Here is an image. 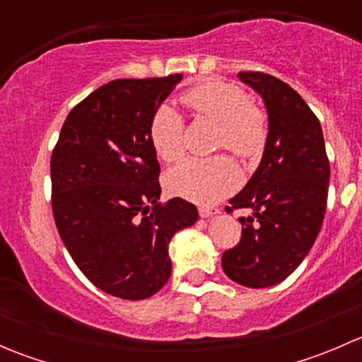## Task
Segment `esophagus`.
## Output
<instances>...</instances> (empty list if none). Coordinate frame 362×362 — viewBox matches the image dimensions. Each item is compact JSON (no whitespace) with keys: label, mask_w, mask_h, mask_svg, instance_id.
I'll return each instance as SVG.
<instances>
[{"label":"esophagus","mask_w":362,"mask_h":362,"mask_svg":"<svg viewBox=\"0 0 362 362\" xmlns=\"http://www.w3.org/2000/svg\"><path fill=\"white\" fill-rule=\"evenodd\" d=\"M217 214H218L217 208H210V206L199 208V215H202L203 218H208V217H211V215H217Z\"/></svg>","instance_id":"esophagus-1"}]
</instances>
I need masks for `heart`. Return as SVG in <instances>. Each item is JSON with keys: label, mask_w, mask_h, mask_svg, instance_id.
<instances>
[{"label": "heart", "mask_w": 362, "mask_h": 362, "mask_svg": "<svg viewBox=\"0 0 362 362\" xmlns=\"http://www.w3.org/2000/svg\"><path fill=\"white\" fill-rule=\"evenodd\" d=\"M184 103L198 115L218 122L217 147L238 158L254 160L262 154L268 138V117L254 105L240 86L210 80L182 94ZM148 138L156 154L171 163L184 152V119L171 105L163 103L152 113ZM242 182L238 166L229 156L187 158L166 173L171 194L199 204H211L231 194Z\"/></svg>", "instance_id": "heart-1"}]
</instances>
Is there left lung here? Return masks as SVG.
<instances>
[{"label": "left lung", "mask_w": 362, "mask_h": 362, "mask_svg": "<svg viewBox=\"0 0 362 362\" xmlns=\"http://www.w3.org/2000/svg\"><path fill=\"white\" fill-rule=\"evenodd\" d=\"M238 76L264 101L268 138L259 168L226 208L254 217L238 218L242 240L222 254V268L240 286L262 289L286 280L319 236L329 160L319 119L293 87L261 71Z\"/></svg>", "instance_id": "left-lung-1"}]
</instances>
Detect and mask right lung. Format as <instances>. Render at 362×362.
Masks as SVG:
<instances>
[{
	"mask_svg": "<svg viewBox=\"0 0 362 362\" xmlns=\"http://www.w3.org/2000/svg\"><path fill=\"white\" fill-rule=\"evenodd\" d=\"M182 80L119 78L66 117L50 159L57 231L80 272L107 294L145 299L171 275L168 243L198 221L192 203H159L158 154L148 138L156 108Z\"/></svg>",
	"mask_w": 362,
	"mask_h": 362,
	"instance_id": "obj_1",
	"label": "right lung"
}]
</instances>
